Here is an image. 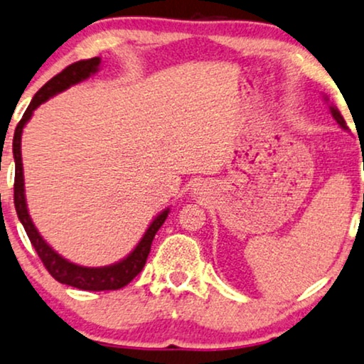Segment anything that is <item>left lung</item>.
Segmentation results:
<instances>
[{"instance_id":"left-lung-1","label":"left lung","mask_w":364,"mask_h":364,"mask_svg":"<svg viewBox=\"0 0 364 364\" xmlns=\"http://www.w3.org/2000/svg\"><path fill=\"white\" fill-rule=\"evenodd\" d=\"M326 102H327V96H326ZM329 110H331V113H332V117H334V120L337 122V124H339L341 127H343V129H344V130H346V129H348V125H346L344 118H343V115H341V112H339V110H337V107H334V105H332V103H331Z\"/></svg>"}]
</instances>
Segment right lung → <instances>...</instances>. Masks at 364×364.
Masks as SVG:
<instances>
[{"label":"right lung","mask_w":364,"mask_h":364,"mask_svg":"<svg viewBox=\"0 0 364 364\" xmlns=\"http://www.w3.org/2000/svg\"><path fill=\"white\" fill-rule=\"evenodd\" d=\"M100 64H102V59H100V57L77 60V63L68 65L63 73L57 74V76L52 77L50 81H47L46 85L37 91V95L33 96L32 102H30L27 112L23 113L20 124L16 125L15 137H13L16 215H18L21 225H23L25 232H27L30 242H32L38 257L42 259L43 266H46L47 271L52 274V278H55L57 282L63 284H69V287L87 291L118 290V288H124L125 284L132 282L140 271H142L144 264H146L149 252H151L152 239H154L156 232L161 229V225L164 224L166 217H168L169 213V208H166L151 222L146 234L142 235V239L139 240V244L129 256L124 257L122 261L115 262V264L102 266V268H86V266L74 264V262L68 261L65 257L60 256V254H57L54 249L43 240L42 235L38 234L37 227L33 225L32 218H30L27 200H25L23 164H21V132H23V127L27 125V122L32 118L33 110H37L42 103H46L47 100L52 98V96L68 90V87H71L73 85H77V82L87 80L91 74L98 73Z\"/></svg>","instance_id":"add662e5"}]
</instances>
